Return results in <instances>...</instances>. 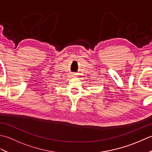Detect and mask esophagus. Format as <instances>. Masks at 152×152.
<instances>
[{
  "mask_svg": "<svg viewBox=\"0 0 152 152\" xmlns=\"http://www.w3.org/2000/svg\"><path fill=\"white\" fill-rule=\"evenodd\" d=\"M74 74V75H75V74Z\"/></svg>",
  "mask_w": 152,
  "mask_h": 152,
  "instance_id": "obj_1",
  "label": "esophagus"
}]
</instances>
